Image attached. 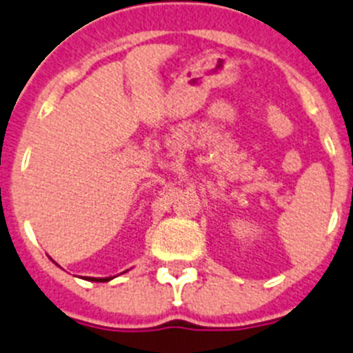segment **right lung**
<instances>
[{"mask_svg":"<svg viewBox=\"0 0 353 353\" xmlns=\"http://www.w3.org/2000/svg\"><path fill=\"white\" fill-rule=\"evenodd\" d=\"M128 272V270H124ZM123 272V274H124ZM85 281H92V283H109L110 279H114V277H83Z\"/></svg>","mask_w":353,"mask_h":353,"instance_id":"obj_1","label":"right lung"}]
</instances>
